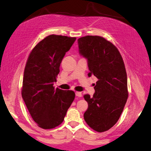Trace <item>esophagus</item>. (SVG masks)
<instances>
[{"instance_id": "esophagus-1", "label": "esophagus", "mask_w": 151, "mask_h": 151, "mask_svg": "<svg viewBox=\"0 0 151 151\" xmlns=\"http://www.w3.org/2000/svg\"><path fill=\"white\" fill-rule=\"evenodd\" d=\"M75 94H76V96L77 97H82V92H81V91H76Z\"/></svg>"}]
</instances>
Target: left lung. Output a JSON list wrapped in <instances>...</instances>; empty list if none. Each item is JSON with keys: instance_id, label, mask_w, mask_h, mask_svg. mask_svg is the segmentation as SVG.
<instances>
[{"instance_id": "left-lung-1", "label": "left lung", "mask_w": 151, "mask_h": 151, "mask_svg": "<svg viewBox=\"0 0 151 151\" xmlns=\"http://www.w3.org/2000/svg\"><path fill=\"white\" fill-rule=\"evenodd\" d=\"M78 44L80 54L88 60V76L98 78L93 97L84 96L88 104L84 120L93 130L107 131L119 120L128 97L124 63L116 47L102 37L88 35Z\"/></svg>"}]
</instances>
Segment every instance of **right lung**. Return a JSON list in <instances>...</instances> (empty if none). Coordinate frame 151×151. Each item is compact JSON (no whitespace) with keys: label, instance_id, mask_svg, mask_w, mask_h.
Masks as SVG:
<instances>
[{"label":"right lung","instance_id":"add662e5","mask_svg":"<svg viewBox=\"0 0 151 151\" xmlns=\"http://www.w3.org/2000/svg\"><path fill=\"white\" fill-rule=\"evenodd\" d=\"M76 37L51 35L40 41L29 54L23 75L22 95L32 119L43 129L63 122L74 101L72 90L55 89L60 67Z\"/></svg>","mask_w":151,"mask_h":151}]
</instances>
